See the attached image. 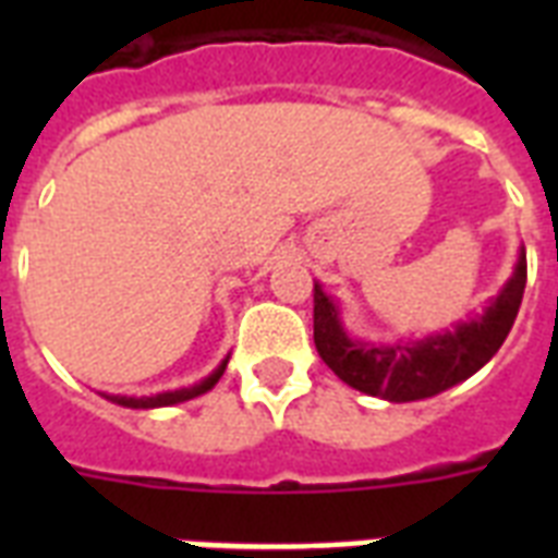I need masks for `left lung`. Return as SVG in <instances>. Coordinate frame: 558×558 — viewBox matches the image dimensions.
I'll use <instances>...</instances> for the list:
<instances>
[{
	"label": "left lung",
	"instance_id": "8db88e82",
	"mask_svg": "<svg viewBox=\"0 0 558 558\" xmlns=\"http://www.w3.org/2000/svg\"><path fill=\"white\" fill-rule=\"evenodd\" d=\"M527 283V257L521 254L515 275L501 289V295L486 306L477 322L460 324L451 332L414 344L373 348L356 344L344 336L339 313L332 301L315 283L313 289V330L315 350L341 381L350 388L390 399V402H414L440 393V390L469 379L472 373L489 362L512 330L519 315L521 298Z\"/></svg>",
	"mask_w": 558,
	"mask_h": 558
}]
</instances>
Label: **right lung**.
Listing matches in <instances>:
<instances>
[{"label":"right lung","instance_id":"right-lung-1","mask_svg":"<svg viewBox=\"0 0 558 558\" xmlns=\"http://www.w3.org/2000/svg\"><path fill=\"white\" fill-rule=\"evenodd\" d=\"M226 365L228 362H222V365L217 367V371L210 373L208 379H202L199 385H191V388H182V390H168V393H156V397H109L112 402H118V405L124 408H161V405H177V402H187V399L199 397V393H205V390H210L214 385L219 381V376L226 373Z\"/></svg>","mask_w":558,"mask_h":558}]
</instances>
